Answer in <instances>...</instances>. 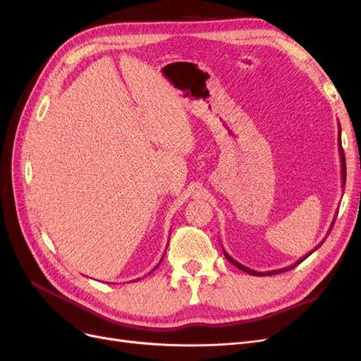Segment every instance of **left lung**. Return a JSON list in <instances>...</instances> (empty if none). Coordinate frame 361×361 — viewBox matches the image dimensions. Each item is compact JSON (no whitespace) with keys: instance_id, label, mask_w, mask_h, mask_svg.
<instances>
[{"instance_id":"8db88e82","label":"left lung","mask_w":361,"mask_h":361,"mask_svg":"<svg viewBox=\"0 0 361 361\" xmlns=\"http://www.w3.org/2000/svg\"><path fill=\"white\" fill-rule=\"evenodd\" d=\"M337 140H338V154H341V162H342V185L345 187V180H346V162H345V154H343V149H342V130H341V125H338V137H337ZM337 215V214H336ZM336 215H334V220H333V223H331V226H330V231H329V233L331 232V228H333V226H334V221H336ZM326 238V236H325ZM324 241L325 239H322L321 241V244L319 245H316L309 255H305V256H302L300 260H297L295 262L293 265H290V267H286V268H281V269H274V271H267V272H257V271H255V269H250V268H247V267H244L243 264H239V262H236L233 257H231L227 255V251L223 248V253H224V256H226V259L231 262L232 265H235L236 268H239L241 271H244V272H247V274H251V276H274V274H279V272H285V271H289V269H292V268H295L297 267L298 264H301V262L304 260V259H307L314 250H318L322 244H324Z\"/></svg>"}]
</instances>
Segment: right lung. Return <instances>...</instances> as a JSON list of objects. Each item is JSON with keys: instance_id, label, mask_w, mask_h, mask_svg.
<instances>
[{"instance_id": "right-lung-1", "label": "right lung", "mask_w": 361, "mask_h": 361, "mask_svg": "<svg viewBox=\"0 0 361 361\" xmlns=\"http://www.w3.org/2000/svg\"><path fill=\"white\" fill-rule=\"evenodd\" d=\"M162 257H164V256H162ZM161 260H162V259H161ZM161 260H159V264H161ZM159 264H158V265H157V267H155V268H158V267H159Z\"/></svg>"}]
</instances>
